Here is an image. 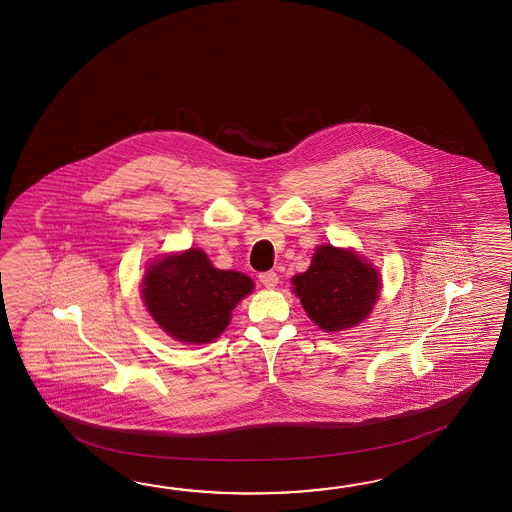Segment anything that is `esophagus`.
<instances>
[{
    "label": "esophagus",
    "instance_id": "esophagus-1",
    "mask_svg": "<svg viewBox=\"0 0 512 512\" xmlns=\"http://www.w3.org/2000/svg\"><path fill=\"white\" fill-rule=\"evenodd\" d=\"M258 278H260V282L263 283L265 287H269V289L278 285V274L274 271L261 272Z\"/></svg>",
    "mask_w": 512,
    "mask_h": 512
}]
</instances>
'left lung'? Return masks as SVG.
<instances>
[{
  "label": "left lung",
  "instance_id": "1",
  "mask_svg": "<svg viewBox=\"0 0 512 512\" xmlns=\"http://www.w3.org/2000/svg\"><path fill=\"white\" fill-rule=\"evenodd\" d=\"M379 274L353 251L318 247L307 271L294 276L305 313L324 331H342L370 315L379 298Z\"/></svg>",
  "mask_w": 512,
  "mask_h": 512
}]
</instances>
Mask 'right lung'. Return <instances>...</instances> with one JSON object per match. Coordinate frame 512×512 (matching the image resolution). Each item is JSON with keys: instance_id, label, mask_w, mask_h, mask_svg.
Wrapping results in <instances>:
<instances>
[{"instance_id": "1", "label": "right lung", "mask_w": 512, "mask_h": 512, "mask_svg": "<svg viewBox=\"0 0 512 512\" xmlns=\"http://www.w3.org/2000/svg\"><path fill=\"white\" fill-rule=\"evenodd\" d=\"M252 287L249 276L214 269L205 252L190 249L148 269L142 298L170 337L203 344L225 331L232 309Z\"/></svg>"}]
</instances>
